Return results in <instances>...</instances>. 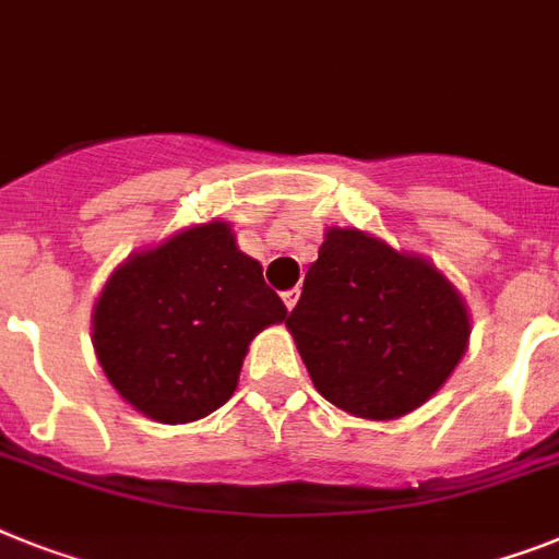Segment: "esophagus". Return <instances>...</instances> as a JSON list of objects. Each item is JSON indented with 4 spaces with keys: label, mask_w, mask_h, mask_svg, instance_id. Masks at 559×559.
<instances>
[{
    "label": "esophagus",
    "mask_w": 559,
    "mask_h": 559,
    "mask_svg": "<svg viewBox=\"0 0 559 559\" xmlns=\"http://www.w3.org/2000/svg\"><path fill=\"white\" fill-rule=\"evenodd\" d=\"M297 299H299V288H290V290H285V294H283V302H285V308H288V311L297 306Z\"/></svg>",
    "instance_id": "obj_1"
}]
</instances>
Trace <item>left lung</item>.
<instances>
[{
    "label": "left lung",
    "mask_w": 559,
    "mask_h": 559,
    "mask_svg": "<svg viewBox=\"0 0 559 559\" xmlns=\"http://www.w3.org/2000/svg\"><path fill=\"white\" fill-rule=\"evenodd\" d=\"M285 325L313 389L366 419L419 408L472 334L465 299L431 262L357 228H329Z\"/></svg>",
    "instance_id": "1"
}]
</instances>
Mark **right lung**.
Instances as JSON below:
<instances>
[{
    "instance_id": "add662e5",
    "label": "right lung",
    "mask_w": 559,
    "mask_h": 559,
    "mask_svg": "<svg viewBox=\"0 0 559 559\" xmlns=\"http://www.w3.org/2000/svg\"><path fill=\"white\" fill-rule=\"evenodd\" d=\"M285 313L260 262L214 219L133 253L110 274L94 308L96 359L140 414L193 423L228 403L251 340Z\"/></svg>"
}]
</instances>
